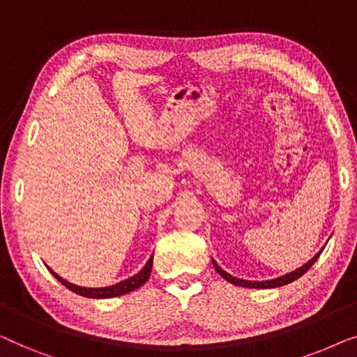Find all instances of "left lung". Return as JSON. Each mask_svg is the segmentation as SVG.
<instances>
[{
  "label": "left lung",
  "mask_w": 357,
  "mask_h": 357,
  "mask_svg": "<svg viewBox=\"0 0 357 357\" xmlns=\"http://www.w3.org/2000/svg\"><path fill=\"white\" fill-rule=\"evenodd\" d=\"M320 253H321V250H320L319 253H317V255H315L314 258H312L310 261H307L304 266H301L299 270L292 271V273H289V275H284V276H281V278H276V280H270V281H245V280H237V278H234V276L229 275V273L221 270V268L218 266L216 261H213V265H214V270H216V271L219 273V275H221V276L224 278V280L231 282V284L242 286V287H255V289H268V287H280V286L289 284V282L299 280V278H301L302 275H304V273H307V271L310 270V266L314 265V263L317 261V258L320 257Z\"/></svg>",
  "instance_id": "8db88e82"
}]
</instances>
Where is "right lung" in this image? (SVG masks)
<instances>
[{"instance_id":"add662e5","label":"right lung","mask_w":357,"mask_h":357,"mask_svg":"<svg viewBox=\"0 0 357 357\" xmlns=\"http://www.w3.org/2000/svg\"><path fill=\"white\" fill-rule=\"evenodd\" d=\"M153 257L149 258V261L146 263V266L138 273V275L131 276V278H128V280L121 281V282H119V284H115V286H109V287H79V286L71 284V282L65 281L61 276H58L55 271H52L50 268H48V270H50L52 275L55 276L56 280L60 281L63 286H66L68 289L73 291V292H76V294L84 296V297H92V299H109V297H116V296L128 294V292L138 289L139 286H143L144 282L149 280L151 270H153Z\"/></svg>"}]
</instances>
